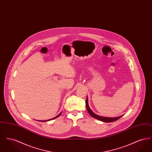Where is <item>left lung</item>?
<instances>
[{"label": "left lung", "instance_id": "8db88e82", "mask_svg": "<svg viewBox=\"0 0 152 152\" xmlns=\"http://www.w3.org/2000/svg\"><path fill=\"white\" fill-rule=\"evenodd\" d=\"M86 107H87V110L88 113H89V115L92 117H94L95 118L103 121V122H106V123H112V122H114L116 120H118L119 118H120L123 116H119V117H102V116H98L97 115H96L94 113L92 110L90 109L89 105H88V97H87V100L86 101Z\"/></svg>", "mask_w": 152, "mask_h": 152}]
</instances>
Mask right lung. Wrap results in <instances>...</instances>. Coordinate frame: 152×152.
<instances>
[{"instance_id":"obj_1","label":"right lung","mask_w":152,"mask_h":152,"mask_svg":"<svg viewBox=\"0 0 152 152\" xmlns=\"http://www.w3.org/2000/svg\"><path fill=\"white\" fill-rule=\"evenodd\" d=\"M61 112L57 116H56L55 117H54V118H51V119H50V120H45V121H41V120H40L39 121H42V122H44V121H50V120H53V119H55V118H57V117H58V116H60V115H61Z\"/></svg>"}]
</instances>
